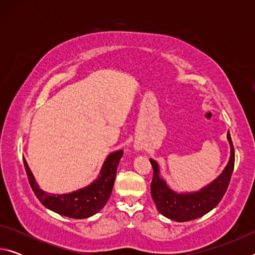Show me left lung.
<instances>
[{
	"mask_svg": "<svg viewBox=\"0 0 255 255\" xmlns=\"http://www.w3.org/2000/svg\"><path fill=\"white\" fill-rule=\"evenodd\" d=\"M227 140L230 144L231 154L225 169L215 180L197 191H174L161 175L158 163L153 158H149L153 167L150 195L159 213L172 221L182 223L202 217L219 204L225 195L234 170L235 154L230 131L227 132Z\"/></svg>",
	"mask_w": 255,
	"mask_h": 255,
	"instance_id": "1",
	"label": "left lung"
}]
</instances>
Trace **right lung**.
<instances>
[{
  "label": "right lung",
  "instance_id": "obj_1",
  "mask_svg": "<svg viewBox=\"0 0 255 255\" xmlns=\"http://www.w3.org/2000/svg\"><path fill=\"white\" fill-rule=\"evenodd\" d=\"M123 154L124 150L122 149L110 153L103 162L98 178L93 182L84 188L63 195L49 193L40 189L24 158L23 164L30 187L46 208L66 217L83 219L99 213L109 200L117 173V166Z\"/></svg>",
  "mask_w": 255,
  "mask_h": 255
}]
</instances>
